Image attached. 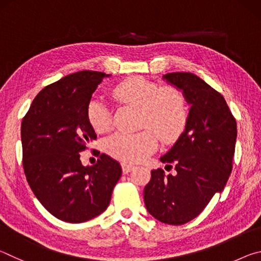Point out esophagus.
Segmentation results:
<instances>
[{"label":"esophagus","instance_id":"1","mask_svg":"<svg viewBox=\"0 0 261 261\" xmlns=\"http://www.w3.org/2000/svg\"><path fill=\"white\" fill-rule=\"evenodd\" d=\"M134 167H135V166L130 165V163H126V162L122 163V169H123V173H124V174H127V173H129V171H131L132 169H134Z\"/></svg>","mask_w":261,"mask_h":261}]
</instances>
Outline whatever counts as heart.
Masks as SVG:
<instances>
[{
	"mask_svg": "<svg viewBox=\"0 0 261 261\" xmlns=\"http://www.w3.org/2000/svg\"><path fill=\"white\" fill-rule=\"evenodd\" d=\"M113 95L120 102L140 108V124L155 130L162 141L177 138L187 122V102L176 88H161L145 78L134 77L117 84L113 88ZM87 115L95 131L103 132L109 129L110 112L103 101L92 100ZM155 134L149 129L134 134L116 132L106 141V149L121 160L140 161L156 148Z\"/></svg>",
	"mask_w": 261,
	"mask_h": 261,
	"instance_id": "b5f03b06",
	"label": "heart"
}]
</instances>
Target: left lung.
<instances>
[{
    "instance_id": "1",
    "label": "left lung",
    "mask_w": 261,
    "mask_h": 261,
    "mask_svg": "<svg viewBox=\"0 0 261 261\" xmlns=\"http://www.w3.org/2000/svg\"><path fill=\"white\" fill-rule=\"evenodd\" d=\"M162 79L183 92L190 110L184 131L160 158L170 168L175 165L176 173L152 170L144 201L160 222L179 226L197 218L214 194L223 191L231 173L237 124L223 96L196 74L171 72Z\"/></svg>"
}]
</instances>
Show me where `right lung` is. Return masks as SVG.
I'll return each instance as SVG.
<instances>
[{
    "label": "right lung",
    "instance_id": "add662e5",
    "mask_svg": "<svg viewBox=\"0 0 261 261\" xmlns=\"http://www.w3.org/2000/svg\"><path fill=\"white\" fill-rule=\"evenodd\" d=\"M105 77L85 70L50 84L21 122L26 179L41 205L65 222H85L107 210L122 176L120 163L107 154L94 166L81 161V152L96 139L87 109Z\"/></svg>",
    "mask_w": 261,
    "mask_h": 261
}]
</instances>
